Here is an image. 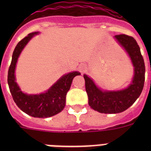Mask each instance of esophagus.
I'll list each match as a JSON object with an SVG mask.
<instances>
[{
    "label": "esophagus",
    "instance_id": "1",
    "mask_svg": "<svg viewBox=\"0 0 151 151\" xmlns=\"http://www.w3.org/2000/svg\"><path fill=\"white\" fill-rule=\"evenodd\" d=\"M79 69H80V71L82 72V73H83V72L85 71V69H86V68H85V66H83V65H82V66H79Z\"/></svg>",
    "mask_w": 151,
    "mask_h": 151
}]
</instances>
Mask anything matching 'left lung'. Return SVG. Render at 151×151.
<instances>
[{
  "label": "left lung",
  "mask_w": 151,
  "mask_h": 151,
  "mask_svg": "<svg viewBox=\"0 0 151 151\" xmlns=\"http://www.w3.org/2000/svg\"><path fill=\"white\" fill-rule=\"evenodd\" d=\"M115 38L129 54L134 67V75L129 87L113 91L98 88L91 78L84 75L89 106L101 113H119L127 110L138 99L145 85V61L137 41L132 37L124 34L115 35Z\"/></svg>",
  "instance_id": "1"
}]
</instances>
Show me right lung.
Listing matches in <instances>:
<instances>
[{
  "label": "right lung",
  "mask_w": 151,
  "mask_h": 151,
  "mask_svg": "<svg viewBox=\"0 0 151 151\" xmlns=\"http://www.w3.org/2000/svg\"><path fill=\"white\" fill-rule=\"evenodd\" d=\"M38 34V32L30 33L17 44L13 50L11 63L8 70L7 82L13 101L22 111L32 117L47 118L63 110L66 105V94L71 87L73 78L81 74L78 72H73L64 75L45 93L40 94L23 93L16 82V65L25 46L33 36Z\"/></svg>",
  "instance_id": "obj_1"
}]
</instances>
